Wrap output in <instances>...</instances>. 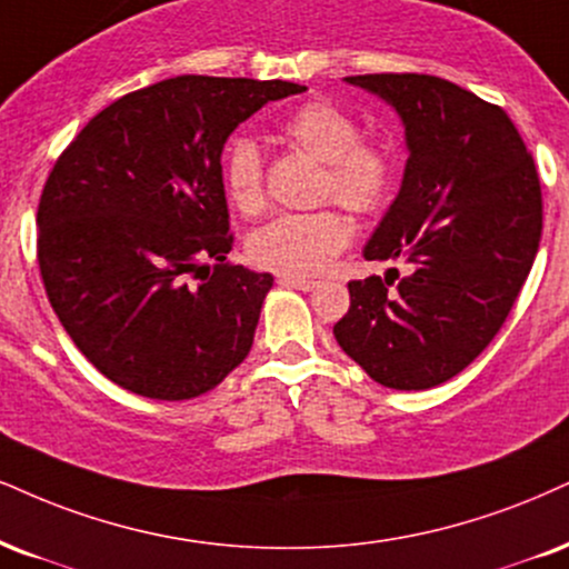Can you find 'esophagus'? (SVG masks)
<instances>
[{"mask_svg":"<svg viewBox=\"0 0 569 569\" xmlns=\"http://www.w3.org/2000/svg\"><path fill=\"white\" fill-rule=\"evenodd\" d=\"M279 284L292 287V290H303V292H311L319 287V282H313V279H298V277H282L279 279Z\"/></svg>","mask_w":569,"mask_h":569,"instance_id":"esophagus-1","label":"esophagus"}]
</instances>
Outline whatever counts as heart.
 I'll list each match as a JSON object with an SVG mask.
<instances>
[{
  "mask_svg": "<svg viewBox=\"0 0 569 569\" xmlns=\"http://www.w3.org/2000/svg\"><path fill=\"white\" fill-rule=\"evenodd\" d=\"M279 137L325 163L321 200H335L359 216L377 213L396 184V152L380 139L361 137V126L327 97L300 102L279 121ZM223 192L242 213L263 208V152L248 134L227 142L221 158ZM350 227L338 210L277 216L248 240L252 263L284 277H313L346 250Z\"/></svg>",
  "mask_w": 569,
  "mask_h": 569,
  "instance_id": "b5f03b06",
  "label": "heart"
}]
</instances>
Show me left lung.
Wrapping results in <instances>:
<instances>
[{
	"mask_svg": "<svg viewBox=\"0 0 569 569\" xmlns=\"http://www.w3.org/2000/svg\"><path fill=\"white\" fill-rule=\"evenodd\" d=\"M346 81L382 97L406 126L401 192L363 258L406 261L411 273L398 287L348 282L335 338L375 382L427 390L469 367L507 321L541 242V179L499 104L425 73Z\"/></svg>",
	"mask_w": 569,
	"mask_h": 569,
	"instance_id": "8db88e82",
	"label": "left lung"
}]
</instances>
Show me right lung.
Segmentation results:
<instances>
[{
	"mask_svg": "<svg viewBox=\"0 0 569 569\" xmlns=\"http://www.w3.org/2000/svg\"><path fill=\"white\" fill-rule=\"evenodd\" d=\"M300 91L177 76L108 104L62 150L37 213L41 282L110 382L187 401L250 353L273 277L227 261L221 150L266 102Z\"/></svg>",
	"mask_w": 569,
	"mask_h": 569,
	"instance_id": "obj_1",
	"label": "right lung"
}]
</instances>
